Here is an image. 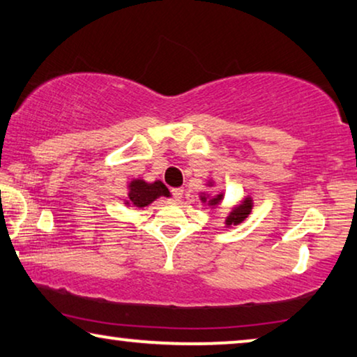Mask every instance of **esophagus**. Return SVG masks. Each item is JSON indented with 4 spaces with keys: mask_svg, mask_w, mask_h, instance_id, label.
<instances>
[{
    "mask_svg": "<svg viewBox=\"0 0 357 357\" xmlns=\"http://www.w3.org/2000/svg\"><path fill=\"white\" fill-rule=\"evenodd\" d=\"M183 194H184V189L183 188H176V189L172 190V195H173L174 200L183 199Z\"/></svg>",
    "mask_w": 357,
    "mask_h": 357,
    "instance_id": "obj_1",
    "label": "esophagus"
}]
</instances>
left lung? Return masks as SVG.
Masks as SVG:
<instances>
[{
  "label": "left lung",
  "mask_w": 357,
  "mask_h": 357,
  "mask_svg": "<svg viewBox=\"0 0 357 357\" xmlns=\"http://www.w3.org/2000/svg\"><path fill=\"white\" fill-rule=\"evenodd\" d=\"M208 188H214L216 183H214V179H209L206 183ZM200 202L203 205H206L208 208H218L220 205V202L224 200V192H216V194H208V192H200ZM252 206H254V202H252V197L251 195H246L245 199H243L240 203H236V205L230 209L227 218H225V227H235V225L241 224L243 220H245L248 216H250L251 211H252Z\"/></svg>",
  "instance_id": "obj_1"
}]
</instances>
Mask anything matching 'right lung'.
Returning <instances> with one entry per match:
<instances>
[{"mask_svg": "<svg viewBox=\"0 0 357 357\" xmlns=\"http://www.w3.org/2000/svg\"><path fill=\"white\" fill-rule=\"evenodd\" d=\"M169 195L172 194L162 181L157 179L154 183H146L144 179L137 178L127 184V199L123 200V203H126V206L144 208L160 197Z\"/></svg>", "mask_w": 357, "mask_h": 357, "instance_id": "obj_1", "label": "right lung"}]
</instances>
